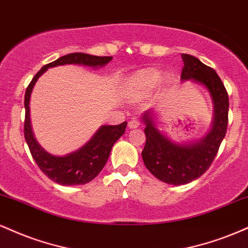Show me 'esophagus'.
<instances>
[{"instance_id":"34e87169","label":"esophagus","mask_w":248,"mask_h":248,"mask_svg":"<svg viewBox=\"0 0 248 248\" xmlns=\"http://www.w3.org/2000/svg\"><path fill=\"white\" fill-rule=\"evenodd\" d=\"M140 126V121L136 120V119H132L129 122H128V127L130 128V129H134V128H137Z\"/></svg>"}]
</instances>
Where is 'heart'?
Returning <instances> with one entry per match:
<instances>
[{"label": "heart", "mask_w": 248, "mask_h": 248, "mask_svg": "<svg viewBox=\"0 0 248 248\" xmlns=\"http://www.w3.org/2000/svg\"><path fill=\"white\" fill-rule=\"evenodd\" d=\"M160 77L162 75H160L159 71L155 69L143 70L130 78L127 88L132 91H147L149 89L154 88L159 82Z\"/></svg>", "instance_id": "heart-1"}]
</instances>
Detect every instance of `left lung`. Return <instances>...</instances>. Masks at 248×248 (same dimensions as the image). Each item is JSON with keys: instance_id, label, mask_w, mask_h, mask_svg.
<instances>
[{"instance_id": "left-lung-1", "label": "left lung", "mask_w": 248, "mask_h": 248, "mask_svg": "<svg viewBox=\"0 0 248 248\" xmlns=\"http://www.w3.org/2000/svg\"><path fill=\"white\" fill-rule=\"evenodd\" d=\"M184 68L181 79H193L209 91L214 103V121L209 133L195 142L175 143L158 129L155 114L142 115L147 137L142 158L145 168L157 179L171 185H185L201 177L209 169L224 139L229 121V95L213 68L195 56L181 54Z\"/></svg>"}]
</instances>
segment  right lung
I'll return each mask as SVG.
<instances>
[{
  "label": "right lung",
  "mask_w": 248,
  "mask_h": 248,
  "mask_svg": "<svg viewBox=\"0 0 248 248\" xmlns=\"http://www.w3.org/2000/svg\"><path fill=\"white\" fill-rule=\"evenodd\" d=\"M112 60V56H94L85 53H71L61 56L55 61L44 65L32 78L25 92V122H24V136L28 143L32 157L39 169L54 183L62 186H75L84 185L91 181L99 174L108 159L112 147L124 134L127 122H122L116 126L104 124L92 139L77 151L65 156H54L41 148L34 139L30 120V97L33 86L39 77L48 68L62 64H82L86 67H103Z\"/></svg>",
  "instance_id": "add662e5"
}]
</instances>
